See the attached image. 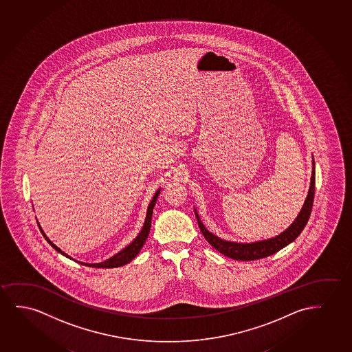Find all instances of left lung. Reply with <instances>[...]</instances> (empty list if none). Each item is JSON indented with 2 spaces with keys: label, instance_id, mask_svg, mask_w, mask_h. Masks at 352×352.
I'll use <instances>...</instances> for the list:
<instances>
[{
  "label": "left lung",
  "instance_id": "1",
  "mask_svg": "<svg viewBox=\"0 0 352 352\" xmlns=\"http://www.w3.org/2000/svg\"><path fill=\"white\" fill-rule=\"evenodd\" d=\"M314 194H315V160L312 157L311 182H310L307 199L304 201L300 212L298 213L297 218L293 221L292 224L287 229L283 230V233L278 234L274 238L253 241V243H236V241H228V240L218 238L217 235L211 233L204 226L195 208H194V212H195V217L198 219L199 228L201 230L204 238L206 239L208 243L212 248H216L218 252L236 261H254V259L269 257L274 253L278 252L281 248H286L299 236V234L302 233V229L307 226L310 217L312 203H314Z\"/></svg>",
  "mask_w": 352,
  "mask_h": 352
}]
</instances>
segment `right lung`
<instances>
[{
  "label": "right lung",
  "mask_w": 352,
  "mask_h": 352,
  "mask_svg": "<svg viewBox=\"0 0 352 352\" xmlns=\"http://www.w3.org/2000/svg\"><path fill=\"white\" fill-rule=\"evenodd\" d=\"M160 190L162 188H159L155 194H154L153 199L151 200V203H149L148 208H147V213H146V218H144V227L141 228V232L138 234V236L131 241V243L126 246V248H124L122 251H119L118 253H116L114 256L109 258L107 261H104V262L101 263H85L80 262V261H76L72 257H69L67 253L63 252L61 250H60L58 246H55L54 243L50 241L48 236L45 235V232H43V229L41 228L40 223L37 222L38 224V227H40L41 233L42 235L45 236V240L50 243V246L54 248L55 251H58V252L61 253L63 256H65L66 258H69V259H72L74 262L80 263L82 265H85V267H123L125 264H128V263L131 262L133 259H134L138 254H139L140 251H141V248L144 246V243H146V240H147V236H148L149 230H151V223H152V213H153V208L155 206V203H157V199H158V195L160 194Z\"/></svg>",
  "instance_id": "1"
}]
</instances>
